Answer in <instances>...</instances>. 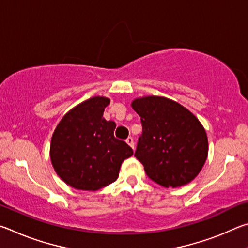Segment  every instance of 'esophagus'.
<instances>
[{
	"mask_svg": "<svg viewBox=\"0 0 248 248\" xmlns=\"http://www.w3.org/2000/svg\"><path fill=\"white\" fill-rule=\"evenodd\" d=\"M125 142H127V143L131 146L132 149H134V141H133V138L132 137H128L127 139H125Z\"/></svg>",
	"mask_w": 248,
	"mask_h": 248,
	"instance_id": "34e87169",
	"label": "esophagus"
}]
</instances>
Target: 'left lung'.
<instances>
[{"mask_svg": "<svg viewBox=\"0 0 248 248\" xmlns=\"http://www.w3.org/2000/svg\"><path fill=\"white\" fill-rule=\"evenodd\" d=\"M131 106L141 117L136 156L148 177L163 187L190 183L208 156V138L199 120L174 100L146 96Z\"/></svg>", "mask_w": 248, "mask_h": 248, "instance_id": "left-lung-1", "label": "left lung"}]
</instances>
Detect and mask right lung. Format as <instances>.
<instances>
[{
  "mask_svg": "<svg viewBox=\"0 0 248 248\" xmlns=\"http://www.w3.org/2000/svg\"><path fill=\"white\" fill-rule=\"evenodd\" d=\"M110 100L92 97L78 105L57 125L50 145L54 170L79 190H98L114 183L125 158L133 154L114 136L116 124L103 118Z\"/></svg>",
  "mask_w": 248,
  "mask_h": 248,
  "instance_id": "obj_1",
  "label": "right lung"
}]
</instances>
